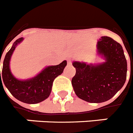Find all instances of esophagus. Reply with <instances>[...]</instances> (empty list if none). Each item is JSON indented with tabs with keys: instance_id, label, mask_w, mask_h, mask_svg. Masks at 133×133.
<instances>
[{
	"instance_id": "esophagus-1",
	"label": "esophagus",
	"mask_w": 133,
	"mask_h": 133,
	"mask_svg": "<svg viewBox=\"0 0 133 133\" xmlns=\"http://www.w3.org/2000/svg\"><path fill=\"white\" fill-rule=\"evenodd\" d=\"M71 64H72V62H71V61L69 59L68 61V65H71Z\"/></svg>"
}]
</instances>
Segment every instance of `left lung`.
<instances>
[{
    "mask_svg": "<svg viewBox=\"0 0 133 133\" xmlns=\"http://www.w3.org/2000/svg\"><path fill=\"white\" fill-rule=\"evenodd\" d=\"M98 52L106 61L93 65L75 61L76 74L72 78L74 92L82 100L100 103L110 100L124 85L127 62L120 44L111 37L102 36L97 44Z\"/></svg>",
    "mask_w": 133,
    "mask_h": 133,
    "instance_id": "8db88e82",
    "label": "left lung"
}]
</instances>
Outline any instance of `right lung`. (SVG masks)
<instances>
[{"label":"right lung","mask_w":133,"mask_h":133,"mask_svg":"<svg viewBox=\"0 0 133 133\" xmlns=\"http://www.w3.org/2000/svg\"><path fill=\"white\" fill-rule=\"evenodd\" d=\"M22 40V37L16 40L11 48L6 54L3 61L2 76L0 71V84L2 83L3 79L9 92L17 100L27 104H36L49 97L54 80L63 73L65 67L67 65V61H63L59 65L47 67L31 79L27 81L16 79L11 73L9 61L16 46Z\"/></svg>","instance_id":"add662e5"}]
</instances>
